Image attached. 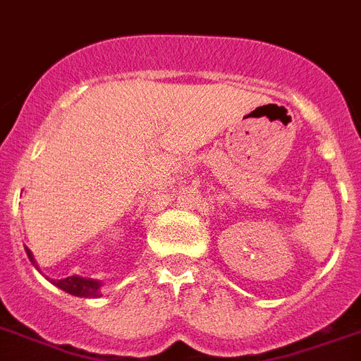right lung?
Listing matches in <instances>:
<instances>
[{"label":"right lung","mask_w":361,"mask_h":361,"mask_svg":"<svg viewBox=\"0 0 361 361\" xmlns=\"http://www.w3.org/2000/svg\"><path fill=\"white\" fill-rule=\"evenodd\" d=\"M27 257L31 259V262L35 264V257H32L31 250H27ZM53 284H56L60 290L71 293V295H78V298H99V286L101 283L99 281H93V279H84L77 277V275H71V277L60 279V281H53Z\"/></svg>","instance_id":"right-lung-1"}]
</instances>
